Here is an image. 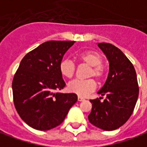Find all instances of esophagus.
Returning a JSON list of instances; mask_svg holds the SVG:
<instances>
[{
	"mask_svg": "<svg viewBox=\"0 0 147 147\" xmlns=\"http://www.w3.org/2000/svg\"><path fill=\"white\" fill-rule=\"evenodd\" d=\"M78 100H79V101H83V100H84V98H83L82 96H78Z\"/></svg>",
	"mask_w": 147,
	"mask_h": 147,
	"instance_id": "34e87169",
	"label": "esophagus"
}]
</instances>
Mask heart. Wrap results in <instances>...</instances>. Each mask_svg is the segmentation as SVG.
I'll return each mask as SVG.
<instances>
[{"label": "heart", "instance_id": "b5f03b06", "mask_svg": "<svg viewBox=\"0 0 147 147\" xmlns=\"http://www.w3.org/2000/svg\"><path fill=\"white\" fill-rule=\"evenodd\" d=\"M79 59L91 67L88 76H94L97 80H101L105 76V68L102 66L103 58L99 53L93 51H88L79 55ZM59 71L62 76L66 78H71L76 71V65L70 59H64L59 63ZM96 82L92 79L88 80H74L67 84V89L80 96H85L94 91Z\"/></svg>", "mask_w": 147, "mask_h": 147}]
</instances>
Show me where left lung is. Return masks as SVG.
Returning <instances> with one entry per match:
<instances>
[{
    "label": "left lung",
    "mask_w": 147,
    "mask_h": 147,
    "mask_svg": "<svg viewBox=\"0 0 147 147\" xmlns=\"http://www.w3.org/2000/svg\"><path fill=\"white\" fill-rule=\"evenodd\" d=\"M100 48L109 63V71L98 94L105 96L104 101L91 100L92 108L88 120L98 128L111 131L123 125L132 115L139 88L135 69L124 53L110 43L100 42Z\"/></svg>",
    "instance_id": "obj_1"
}]
</instances>
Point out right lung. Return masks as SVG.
Instances as JSON below:
<instances>
[{"label":"right lung","instance_id":"add662e5","mask_svg":"<svg viewBox=\"0 0 147 147\" xmlns=\"http://www.w3.org/2000/svg\"><path fill=\"white\" fill-rule=\"evenodd\" d=\"M75 41H48L26 54L13 80V103L21 118L38 130L60 125L77 95L61 93L66 84L59 63Z\"/></svg>","mask_w":147,"mask_h":147}]
</instances>
